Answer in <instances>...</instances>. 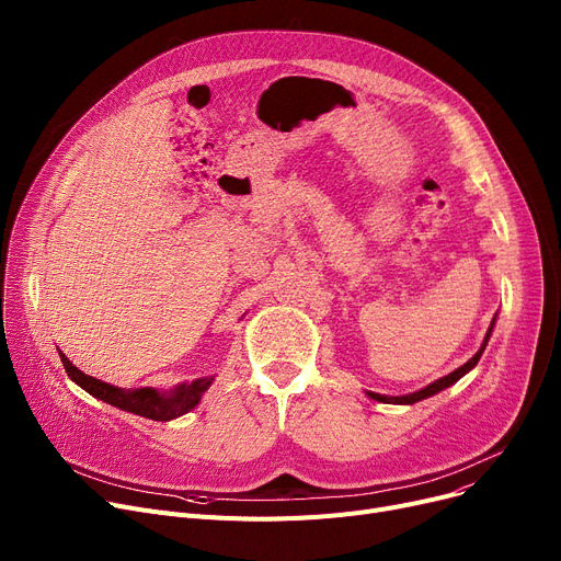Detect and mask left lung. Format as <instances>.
Masks as SVG:
<instances>
[{
	"instance_id": "obj_1",
	"label": "left lung",
	"mask_w": 561,
	"mask_h": 561,
	"mask_svg": "<svg viewBox=\"0 0 561 561\" xmlns=\"http://www.w3.org/2000/svg\"><path fill=\"white\" fill-rule=\"evenodd\" d=\"M495 316H497V313H495ZM495 316H493V320H491V325H489V330H486V336H484L480 350H478L476 355L470 357L463 366H459L457 370H453L450 375L440 377V379L432 381V385H427L425 389L414 391V393H407V396H381V393H375V391H366V396L373 398V400H377V402H385V404H414V402H421V400H425V398L436 396L438 391H444V389L453 387L455 381H459L468 370H473V368L478 366V362H480V357H482V352H484V347H486V343H489V339H491V332H493V328H495Z\"/></svg>"
}]
</instances>
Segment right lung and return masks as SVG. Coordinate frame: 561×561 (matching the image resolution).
Wrapping results in <instances>:
<instances>
[{
	"label": "right lung",
	"instance_id": "obj_1",
	"mask_svg": "<svg viewBox=\"0 0 561 561\" xmlns=\"http://www.w3.org/2000/svg\"><path fill=\"white\" fill-rule=\"evenodd\" d=\"M58 357L64 362V368L68 373V377L79 385L85 393H91L93 398L113 404L123 411H129V414L150 419V421H174L184 414H188L191 409H195L202 400V396L209 391V387L214 385L216 377H197L193 381H182L174 389L165 391V389H152V387H140V389H121L113 387L108 381L95 379L91 375L81 373L77 366H72V362L58 350Z\"/></svg>",
	"mask_w": 561,
	"mask_h": 561
}]
</instances>
